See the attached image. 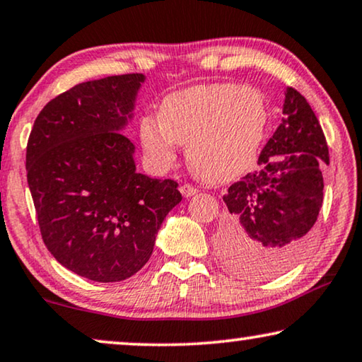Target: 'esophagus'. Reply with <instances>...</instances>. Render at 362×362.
I'll return each instance as SVG.
<instances>
[{
	"instance_id": "1",
	"label": "esophagus",
	"mask_w": 362,
	"mask_h": 362,
	"mask_svg": "<svg viewBox=\"0 0 362 362\" xmlns=\"http://www.w3.org/2000/svg\"><path fill=\"white\" fill-rule=\"evenodd\" d=\"M180 192L183 197H192V195H195L198 190L193 185H190V183H183V185L180 187Z\"/></svg>"
}]
</instances>
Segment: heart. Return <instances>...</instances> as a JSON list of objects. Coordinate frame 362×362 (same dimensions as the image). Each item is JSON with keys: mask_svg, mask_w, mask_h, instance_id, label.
<instances>
[{"mask_svg": "<svg viewBox=\"0 0 362 362\" xmlns=\"http://www.w3.org/2000/svg\"><path fill=\"white\" fill-rule=\"evenodd\" d=\"M267 126V105L252 86L198 85L167 95L157 121H141V142L157 167L187 144V162L202 180L220 183L241 175L256 159Z\"/></svg>", "mask_w": 362, "mask_h": 362, "instance_id": "b5f03b06", "label": "heart"}]
</instances>
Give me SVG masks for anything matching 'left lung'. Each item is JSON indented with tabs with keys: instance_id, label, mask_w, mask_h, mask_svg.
<instances>
[{
	"instance_id": "left-lung-1",
	"label": "left lung",
	"mask_w": 362,
	"mask_h": 362,
	"mask_svg": "<svg viewBox=\"0 0 362 362\" xmlns=\"http://www.w3.org/2000/svg\"><path fill=\"white\" fill-rule=\"evenodd\" d=\"M259 169L223 195L228 211L218 249L239 276L271 279L302 257L323 203L322 167L329 164L325 132L295 88L284 119L259 156Z\"/></svg>"
}]
</instances>
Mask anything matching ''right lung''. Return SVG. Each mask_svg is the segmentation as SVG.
Masks as SVG:
<instances>
[{
  "mask_svg": "<svg viewBox=\"0 0 362 362\" xmlns=\"http://www.w3.org/2000/svg\"><path fill=\"white\" fill-rule=\"evenodd\" d=\"M142 74L83 81L40 110L26 170L40 236L80 277L119 282L149 261L157 231L182 200L179 183L137 174L121 129Z\"/></svg>",
  "mask_w": 362,
  "mask_h": 362,
  "instance_id": "right-lung-1",
  "label": "right lung"
}]
</instances>
